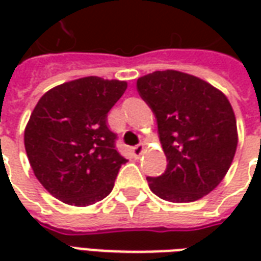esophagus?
Listing matches in <instances>:
<instances>
[{
  "label": "esophagus",
  "mask_w": 261,
  "mask_h": 261,
  "mask_svg": "<svg viewBox=\"0 0 261 261\" xmlns=\"http://www.w3.org/2000/svg\"><path fill=\"white\" fill-rule=\"evenodd\" d=\"M142 152H144V144H137L136 147H133V155L138 158V156H141Z\"/></svg>",
  "instance_id": "34e87169"
}]
</instances>
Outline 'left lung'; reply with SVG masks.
Masks as SVG:
<instances>
[{"instance_id": "left-lung-1", "label": "left lung", "mask_w": 261, "mask_h": 261, "mask_svg": "<svg viewBox=\"0 0 261 261\" xmlns=\"http://www.w3.org/2000/svg\"><path fill=\"white\" fill-rule=\"evenodd\" d=\"M137 91L155 114L168 166L149 189L170 202L196 201L224 179L238 145L229 100L205 81L168 69L137 81Z\"/></svg>"}]
</instances>
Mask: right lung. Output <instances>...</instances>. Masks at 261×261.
Returning <instances> with one entry per match:
<instances>
[{
	"mask_svg": "<svg viewBox=\"0 0 261 261\" xmlns=\"http://www.w3.org/2000/svg\"><path fill=\"white\" fill-rule=\"evenodd\" d=\"M127 82L86 76L46 92L25 128V149L37 180L60 201L86 207L113 190L127 162L108 113Z\"/></svg>",
	"mask_w": 261,
	"mask_h": 261,
	"instance_id": "1",
	"label": "right lung"
}]
</instances>
